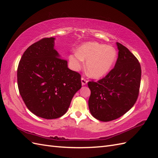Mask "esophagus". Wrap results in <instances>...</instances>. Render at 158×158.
<instances>
[{
	"label": "esophagus",
	"instance_id": "esophagus-1",
	"mask_svg": "<svg viewBox=\"0 0 158 158\" xmlns=\"http://www.w3.org/2000/svg\"><path fill=\"white\" fill-rule=\"evenodd\" d=\"M87 83V80L84 78V77H81V83H82V85H86Z\"/></svg>",
	"mask_w": 158,
	"mask_h": 158
}]
</instances>
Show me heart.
Returning a JSON list of instances; mask_svg holds the SVG:
<instances>
[{
  "instance_id": "obj_1",
  "label": "heart",
  "mask_w": 158,
  "mask_h": 158,
  "mask_svg": "<svg viewBox=\"0 0 158 158\" xmlns=\"http://www.w3.org/2000/svg\"><path fill=\"white\" fill-rule=\"evenodd\" d=\"M117 57L115 48L111 46L97 42H88L83 44L77 52L69 55L71 67L79 71L83 65V60H87L86 68L89 75L99 78L110 71Z\"/></svg>"
}]
</instances>
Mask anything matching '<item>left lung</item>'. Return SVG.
Listing matches in <instances>:
<instances>
[{
	"mask_svg": "<svg viewBox=\"0 0 158 158\" xmlns=\"http://www.w3.org/2000/svg\"><path fill=\"white\" fill-rule=\"evenodd\" d=\"M118 58L115 67L99 79L88 82L91 90L89 108L102 121H110L124 115L134 106L139 93L141 69L139 60L122 44L117 43Z\"/></svg>",
	"mask_w": 158,
	"mask_h": 158,
	"instance_id": "left-lung-1",
	"label": "left lung"
}]
</instances>
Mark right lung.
I'll use <instances>...</instances> for the list:
<instances>
[{
    "label": "right lung",
    "instance_id": "add662e5",
    "mask_svg": "<svg viewBox=\"0 0 158 158\" xmlns=\"http://www.w3.org/2000/svg\"><path fill=\"white\" fill-rule=\"evenodd\" d=\"M55 38H43L27 48L17 69L19 94L29 110L44 119L59 118L67 112L81 76L67 67L54 49Z\"/></svg>",
    "mask_w": 158,
    "mask_h": 158
}]
</instances>
